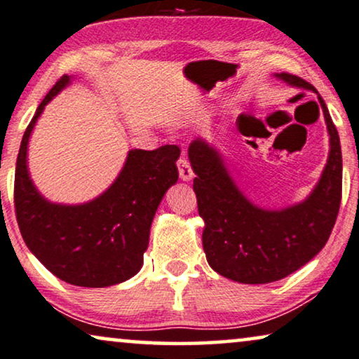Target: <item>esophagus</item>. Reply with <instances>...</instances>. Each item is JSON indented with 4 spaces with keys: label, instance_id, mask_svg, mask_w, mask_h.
<instances>
[{
    "label": "esophagus",
    "instance_id": "34e87169",
    "mask_svg": "<svg viewBox=\"0 0 359 359\" xmlns=\"http://www.w3.org/2000/svg\"><path fill=\"white\" fill-rule=\"evenodd\" d=\"M178 171H180V178L183 181H189L192 180V176H194V171H192L188 158L186 157L178 158Z\"/></svg>",
    "mask_w": 359,
    "mask_h": 359
}]
</instances>
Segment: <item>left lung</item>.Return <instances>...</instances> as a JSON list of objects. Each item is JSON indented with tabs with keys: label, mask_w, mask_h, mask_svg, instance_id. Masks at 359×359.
<instances>
[{
	"label": "left lung",
	"mask_w": 359,
	"mask_h": 359,
	"mask_svg": "<svg viewBox=\"0 0 359 359\" xmlns=\"http://www.w3.org/2000/svg\"><path fill=\"white\" fill-rule=\"evenodd\" d=\"M275 76L316 92L298 76ZM318 98L330 136L329 158L308 199L287 209L254 205L238 189L217 149L204 139L191 142L188 154L196 173L192 188L205 222L202 246L209 266L223 277L251 285L277 282L308 264L329 240L341 201V149L325 102Z\"/></svg>",
	"instance_id": "1"
}]
</instances>
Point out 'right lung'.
Instances as JSON below:
<instances>
[{"instance_id": "add662e5", "label": "right lung", "mask_w": 359, "mask_h": 359, "mask_svg": "<svg viewBox=\"0 0 359 359\" xmlns=\"http://www.w3.org/2000/svg\"><path fill=\"white\" fill-rule=\"evenodd\" d=\"M63 76L35 111L20 142L14 176L15 218L27 248L51 273L76 287L126 282L142 267L150 225L165 192L178 181V145L129 150L110 188L79 205L53 204L35 188L27 145L46 103L69 84Z\"/></svg>"}]
</instances>
